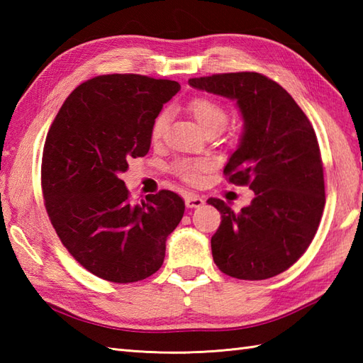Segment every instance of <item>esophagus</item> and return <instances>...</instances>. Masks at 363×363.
I'll use <instances>...</instances> for the list:
<instances>
[{
	"mask_svg": "<svg viewBox=\"0 0 363 363\" xmlns=\"http://www.w3.org/2000/svg\"><path fill=\"white\" fill-rule=\"evenodd\" d=\"M204 204V199L198 195L190 194L186 196V206L189 209H196V207H201Z\"/></svg>",
	"mask_w": 363,
	"mask_h": 363,
	"instance_id": "obj_1",
	"label": "esophagus"
}]
</instances>
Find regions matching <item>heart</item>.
Masks as SVG:
<instances>
[{
	"label": "heart",
	"instance_id": "b5f03b06",
	"mask_svg": "<svg viewBox=\"0 0 363 363\" xmlns=\"http://www.w3.org/2000/svg\"><path fill=\"white\" fill-rule=\"evenodd\" d=\"M189 111L194 115L198 125L204 129V133L212 129L223 130L229 121V112L223 104L207 96H196L190 101ZM168 125V112L162 111L157 113L151 125V140L157 143L162 140ZM212 162L209 159H179L174 162L173 172L189 184H196L201 179V174L211 168Z\"/></svg>",
	"mask_w": 363,
	"mask_h": 363
}]
</instances>
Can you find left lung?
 <instances>
[{"mask_svg":"<svg viewBox=\"0 0 363 363\" xmlns=\"http://www.w3.org/2000/svg\"><path fill=\"white\" fill-rule=\"evenodd\" d=\"M189 84L235 101L243 133L225 174L254 191L240 212L217 198L207 201L221 213L211 240L213 262L237 279L279 274L309 248L325 209L323 162L311 121L287 90L260 73L212 74Z\"/></svg>","mask_w":363,"mask_h":363,"instance_id":"left-lung-1","label":"left lung"}]
</instances>
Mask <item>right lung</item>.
Instances as JSON below:
<instances>
[{"mask_svg":"<svg viewBox=\"0 0 363 363\" xmlns=\"http://www.w3.org/2000/svg\"><path fill=\"white\" fill-rule=\"evenodd\" d=\"M181 86L142 74H103L65 99L48 130L42 190L68 252L101 279H146L164 264L167 237L182 220L169 190L129 201L120 174L151 146V125Z\"/></svg>","mask_w":363,"mask_h":363,"instance_id":"add662e5","label":"right lung"}]
</instances>
